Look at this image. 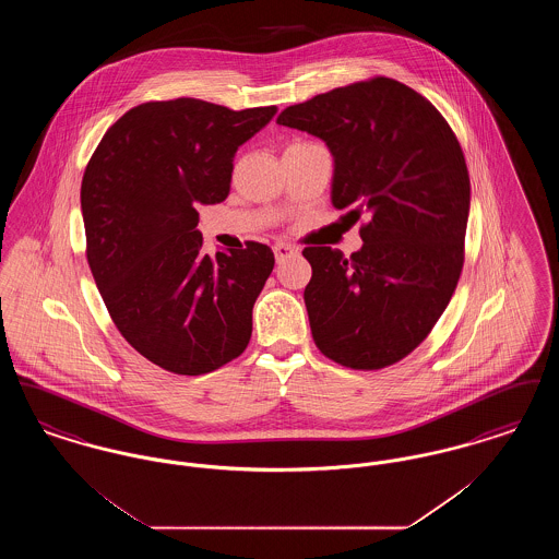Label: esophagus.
Listing matches in <instances>:
<instances>
[{
  "label": "esophagus",
  "instance_id": "obj_1",
  "mask_svg": "<svg viewBox=\"0 0 559 559\" xmlns=\"http://www.w3.org/2000/svg\"><path fill=\"white\" fill-rule=\"evenodd\" d=\"M272 251H274V258H276L278 264L285 262V260H289L293 255H297V249L292 247V245H287V242H276V245L272 247Z\"/></svg>",
  "mask_w": 559,
  "mask_h": 559
}]
</instances>
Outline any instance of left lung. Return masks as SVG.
Returning <instances> with one entry per match:
<instances>
[{"instance_id": "8db88e82", "label": "left lung", "mask_w": 559, "mask_h": 559, "mask_svg": "<svg viewBox=\"0 0 559 559\" xmlns=\"http://www.w3.org/2000/svg\"><path fill=\"white\" fill-rule=\"evenodd\" d=\"M276 123L320 138L335 163L331 203L369 215L349 258L304 249L314 344L356 371L390 367L426 340L456 289L469 215L463 151L427 98L388 78L319 94Z\"/></svg>"}]
</instances>
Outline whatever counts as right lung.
<instances>
[{
	"label": "right lung",
	"instance_id": "right-lung-1",
	"mask_svg": "<svg viewBox=\"0 0 559 559\" xmlns=\"http://www.w3.org/2000/svg\"><path fill=\"white\" fill-rule=\"evenodd\" d=\"M276 107L146 103L103 135L81 182L87 264L128 344L176 374L235 360L274 267L262 242L203 253L197 205L222 203L233 160Z\"/></svg>",
	"mask_w": 559,
	"mask_h": 559
}]
</instances>
